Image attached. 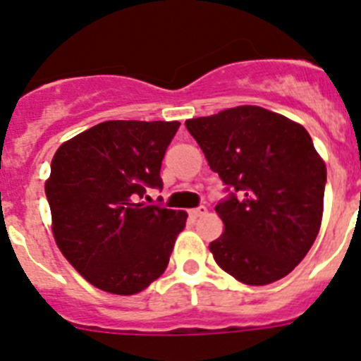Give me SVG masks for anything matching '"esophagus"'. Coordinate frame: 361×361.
<instances>
[{
	"label": "esophagus",
	"instance_id": "1",
	"mask_svg": "<svg viewBox=\"0 0 361 361\" xmlns=\"http://www.w3.org/2000/svg\"><path fill=\"white\" fill-rule=\"evenodd\" d=\"M208 213V209H206V206H200V208H195V209H190V215L193 216V219H197V216H202Z\"/></svg>",
	"mask_w": 361,
	"mask_h": 361
}]
</instances>
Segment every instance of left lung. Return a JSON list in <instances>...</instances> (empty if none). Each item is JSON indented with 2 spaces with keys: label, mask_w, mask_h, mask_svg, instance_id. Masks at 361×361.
<instances>
[{
  "label": "left lung",
  "mask_w": 361,
  "mask_h": 361,
  "mask_svg": "<svg viewBox=\"0 0 361 361\" xmlns=\"http://www.w3.org/2000/svg\"><path fill=\"white\" fill-rule=\"evenodd\" d=\"M209 168L233 190L215 206L224 233L209 244L220 269L247 286L289 275L324 215L327 170L302 124L244 104L186 121Z\"/></svg>",
  "instance_id": "1"
}]
</instances>
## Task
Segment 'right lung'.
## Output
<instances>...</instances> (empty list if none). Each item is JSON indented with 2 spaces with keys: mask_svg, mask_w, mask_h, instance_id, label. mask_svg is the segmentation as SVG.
<instances>
[{
  "mask_svg": "<svg viewBox=\"0 0 361 361\" xmlns=\"http://www.w3.org/2000/svg\"><path fill=\"white\" fill-rule=\"evenodd\" d=\"M180 123L104 121L57 148L44 193L56 244L101 291L141 293L168 267L188 213L146 206Z\"/></svg>",
  "mask_w": 361,
  "mask_h": 361,
  "instance_id": "1",
  "label": "right lung"
}]
</instances>
